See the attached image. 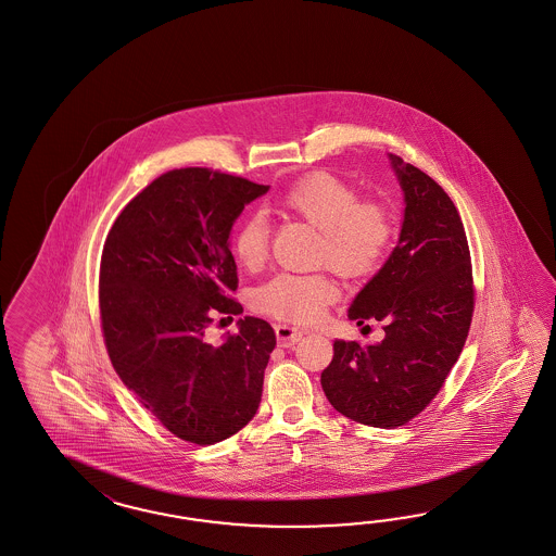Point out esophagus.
<instances>
[{
    "label": "esophagus",
    "instance_id": "34e87169",
    "mask_svg": "<svg viewBox=\"0 0 556 556\" xmlns=\"http://www.w3.org/2000/svg\"><path fill=\"white\" fill-rule=\"evenodd\" d=\"M276 339L280 348H292L294 343L301 341L302 331L290 325H276Z\"/></svg>",
    "mask_w": 556,
    "mask_h": 556
}]
</instances>
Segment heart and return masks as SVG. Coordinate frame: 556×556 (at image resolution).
<instances>
[{"instance_id": "heart-1", "label": "heart", "mask_w": 556, "mask_h": 556, "mask_svg": "<svg viewBox=\"0 0 556 556\" xmlns=\"http://www.w3.org/2000/svg\"><path fill=\"white\" fill-rule=\"evenodd\" d=\"M280 205L320 229L318 262H329L343 276L378 270L390 252L396 229L390 208L359 199L350 182L329 173L304 176L280 197ZM233 252L250 270L266 262L270 225L264 215L252 213L239 223ZM337 294L339 286L327 271H280L255 290L254 306L268 317L308 325L325 315Z\"/></svg>"}]
</instances>
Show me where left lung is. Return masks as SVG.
Returning a JSON list of instances; mask_svg holds the SVG:
<instances>
[{"mask_svg":"<svg viewBox=\"0 0 556 556\" xmlns=\"http://www.w3.org/2000/svg\"><path fill=\"white\" fill-rule=\"evenodd\" d=\"M404 191L394 252L351 304L350 318L383 323L380 343H333L320 386L337 413L376 429H396L422 413L469 334L476 290L471 254L451 197L427 173L390 154Z\"/></svg>","mask_w":556,"mask_h":556,"instance_id":"8db88e82","label":"left lung"}]
</instances>
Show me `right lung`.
I'll list each match as a JSON object with an SVG mask.
<instances>
[{
	"label": "right lung",
	"mask_w": 556,
	"mask_h": 556,
	"mask_svg": "<svg viewBox=\"0 0 556 556\" xmlns=\"http://www.w3.org/2000/svg\"><path fill=\"white\" fill-rule=\"evenodd\" d=\"M270 187L211 168H176L113 223L99 268V313L113 369L175 437L215 444L257 413L276 333L262 318L211 343L213 320L239 315L229 233Z\"/></svg>",
	"instance_id": "add662e5"
}]
</instances>
